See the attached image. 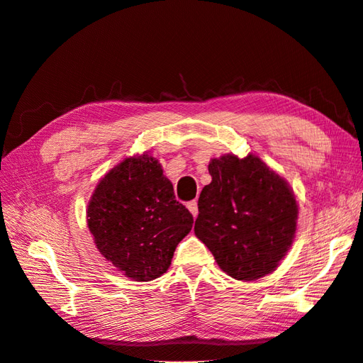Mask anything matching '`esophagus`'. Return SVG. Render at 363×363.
Returning a JSON list of instances; mask_svg holds the SVG:
<instances>
[{
    "mask_svg": "<svg viewBox=\"0 0 363 363\" xmlns=\"http://www.w3.org/2000/svg\"><path fill=\"white\" fill-rule=\"evenodd\" d=\"M188 208H189V212L194 215V218H195L196 215H199V203H196L195 200L188 203Z\"/></svg>",
    "mask_w": 363,
    "mask_h": 363,
    "instance_id": "obj_1",
    "label": "esophagus"
}]
</instances>
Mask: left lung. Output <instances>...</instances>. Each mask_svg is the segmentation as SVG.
I'll return each instance as SVG.
<instances>
[{"label": "left lung", "instance_id": "obj_1", "mask_svg": "<svg viewBox=\"0 0 363 363\" xmlns=\"http://www.w3.org/2000/svg\"><path fill=\"white\" fill-rule=\"evenodd\" d=\"M194 232L236 280L274 272L292 247L298 203L289 183L259 156L211 159Z\"/></svg>", "mask_w": 363, "mask_h": 363}]
</instances>
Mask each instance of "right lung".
<instances>
[{
    "label": "right lung",
    "mask_w": 363,
    "mask_h": 363,
    "mask_svg": "<svg viewBox=\"0 0 363 363\" xmlns=\"http://www.w3.org/2000/svg\"><path fill=\"white\" fill-rule=\"evenodd\" d=\"M86 221L107 262L131 280L150 281L168 271L194 218L175 200L159 160L142 152L121 160L98 182Z\"/></svg>",
    "instance_id": "add662e5"
}]
</instances>
